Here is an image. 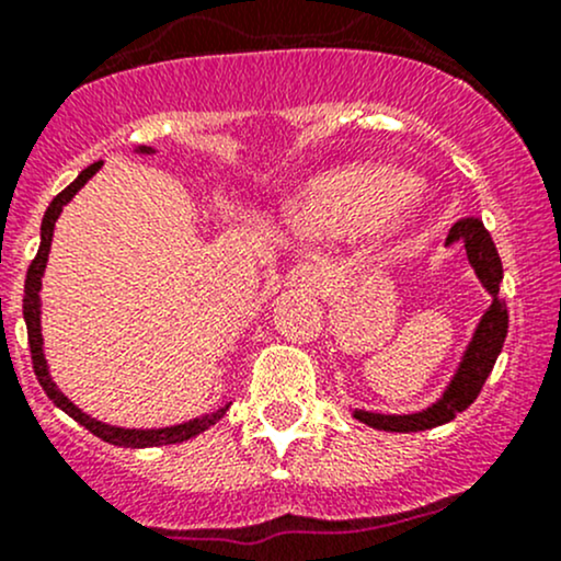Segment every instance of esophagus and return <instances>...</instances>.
Masks as SVG:
<instances>
[{
	"mask_svg": "<svg viewBox=\"0 0 561 561\" xmlns=\"http://www.w3.org/2000/svg\"><path fill=\"white\" fill-rule=\"evenodd\" d=\"M323 283H327V278H323V273L316 264H297V267L286 275V286L294 288V291L318 294L323 288Z\"/></svg>",
	"mask_w": 561,
	"mask_h": 561,
	"instance_id": "34e87169",
	"label": "esophagus"
}]
</instances>
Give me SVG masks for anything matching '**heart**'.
I'll return each instance as SVG.
<instances>
[{
    "instance_id": "heart-1",
    "label": "heart",
    "mask_w": 561,
    "mask_h": 561,
    "mask_svg": "<svg viewBox=\"0 0 561 561\" xmlns=\"http://www.w3.org/2000/svg\"><path fill=\"white\" fill-rule=\"evenodd\" d=\"M412 190V179L390 168L334 173L312 186L302 210L321 230H366L388 219Z\"/></svg>"
}]
</instances>
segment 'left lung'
<instances>
[{"instance_id": "obj_1", "label": "left lung", "mask_w": 561, "mask_h": 561, "mask_svg": "<svg viewBox=\"0 0 561 561\" xmlns=\"http://www.w3.org/2000/svg\"><path fill=\"white\" fill-rule=\"evenodd\" d=\"M447 243H462L466 245V254L471 267L479 275V280L484 283L486 291L492 294L490 310L484 312V318L476 327V334L468 345L466 355L460 360V369H457L455 379L449 382V388L444 390V396L433 407L423 409L417 414H375L364 412V409H355L353 417L358 423H366L377 431H390V433H414V431H431V427L449 423L457 414L466 412L468 407L476 401V396L484 388L486 377H490L492 366H495L500 351H503L505 334H508V310H505V299H500V280H503V264H500L497 249L492 243L490 232L484 230L479 219H460L451 225L447 234Z\"/></svg>"}]
</instances>
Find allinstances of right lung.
Listing matches in <instances>:
<instances>
[{"label": "right lung", "mask_w": 561, "mask_h": 561, "mask_svg": "<svg viewBox=\"0 0 561 561\" xmlns=\"http://www.w3.org/2000/svg\"><path fill=\"white\" fill-rule=\"evenodd\" d=\"M141 152H149V147H141ZM101 168V160L88 165L80 176L75 179L64 192H58L53 197V203L45 210V219H42V240H39V251L37 256L32 259L28 264V273H26V286H23V318H26V331H28V347H32V364H34V375H37L42 390L47 393V399L56 403L58 409H64L69 417H75L77 423L85 425L93 436L104 438V442L114 444V447H130V449H144V447H160V444H179L186 442V438L197 436V433L208 431L210 425L219 423L225 417L227 407H221L219 412L206 414V417H197L190 420L184 425H173V427H158V431H128V427H114V425H104L99 420H93L90 414L77 409L61 390L56 388L53 382L50 371H47V360L45 353H42V329H39V288H42V273H45V264H47V254H50V240H53V227H56L58 216H61V208L71 197L77 195L80 186H85V182L93 176L95 171Z\"/></svg>", "instance_id": "right-lung-1"}]
</instances>
